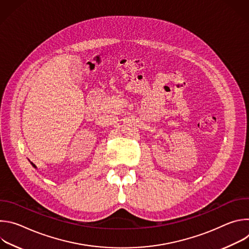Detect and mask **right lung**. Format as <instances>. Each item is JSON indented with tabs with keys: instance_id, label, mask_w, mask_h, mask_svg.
Segmentation results:
<instances>
[{
	"instance_id": "right-lung-1",
	"label": "right lung",
	"mask_w": 249,
	"mask_h": 249,
	"mask_svg": "<svg viewBox=\"0 0 249 249\" xmlns=\"http://www.w3.org/2000/svg\"><path fill=\"white\" fill-rule=\"evenodd\" d=\"M31 164H32V165H33V166H34V167H35V168H36V166H35V164H33V163H32V162H31Z\"/></svg>"
}]
</instances>
